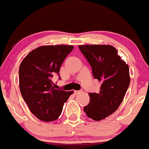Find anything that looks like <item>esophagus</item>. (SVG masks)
<instances>
[{
    "label": "esophagus",
    "instance_id": "esophagus-1",
    "mask_svg": "<svg viewBox=\"0 0 149 149\" xmlns=\"http://www.w3.org/2000/svg\"><path fill=\"white\" fill-rule=\"evenodd\" d=\"M81 91H79V90H74V95H78L79 93H80Z\"/></svg>",
    "mask_w": 149,
    "mask_h": 149
}]
</instances>
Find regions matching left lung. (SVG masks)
Here are the masks:
<instances>
[{
  "mask_svg": "<svg viewBox=\"0 0 149 149\" xmlns=\"http://www.w3.org/2000/svg\"><path fill=\"white\" fill-rule=\"evenodd\" d=\"M79 49L92 67L93 75L101 83L100 91L89 93L90 102L84 111L94 120L114 113L122 102L130 85L129 67L110 45H80Z\"/></svg>",
  "mask_w": 149,
  "mask_h": 149,
  "instance_id": "8db88e82",
  "label": "left lung"
}]
</instances>
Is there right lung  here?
Here are the masks:
<instances>
[{
	"label": "right lung",
	"instance_id": "add662e5",
	"mask_svg": "<svg viewBox=\"0 0 149 149\" xmlns=\"http://www.w3.org/2000/svg\"><path fill=\"white\" fill-rule=\"evenodd\" d=\"M73 49V46H42L21 62L20 91L31 112L39 120L49 122L59 118L64 102L72 93L55 89L52 79L59 74L61 65Z\"/></svg>",
	"mask_w": 149,
	"mask_h": 149
}]
</instances>
